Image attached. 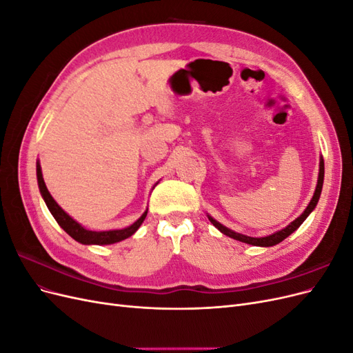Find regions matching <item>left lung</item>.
Here are the masks:
<instances>
[{"label":"left lung","mask_w":353,"mask_h":353,"mask_svg":"<svg viewBox=\"0 0 353 353\" xmlns=\"http://www.w3.org/2000/svg\"><path fill=\"white\" fill-rule=\"evenodd\" d=\"M323 183H324V160L321 159V160H319V175H318V184H316L315 193H314V197H312L311 203H309L307 208L305 209V212L302 213V215L299 216L297 219H294V221L290 223V225H287L284 230H281V231H279V232L271 234V236H268V237H261V239L248 237V236H243V234L234 232V231L228 230L227 227L221 225L219 222H216L215 219L210 218V216H209V221L213 223V225H215V228H218L222 234H225V236H228L230 239H234V240L241 241V243L253 244V245H263V248H270V245H275V244L281 243L284 239H287L288 236H290V234H292L293 231H296L299 227L302 225V222L307 218L309 213H311V212L315 209V206H316V203H318V200H319V196H321Z\"/></svg>","instance_id":"1"}]
</instances>
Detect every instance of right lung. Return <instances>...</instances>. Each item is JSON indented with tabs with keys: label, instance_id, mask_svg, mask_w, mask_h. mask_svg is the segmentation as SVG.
<instances>
[{
	"label": "right lung",
	"instance_id": "obj_1",
	"mask_svg": "<svg viewBox=\"0 0 353 353\" xmlns=\"http://www.w3.org/2000/svg\"><path fill=\"white\" fill-rule=\"evenodd\" d=\"M37 178H38L39 191H41L42 197H44V200L47 203V208L50 209L51 215L54 216V219L57 221L59 225L63 230H65L73 240H77V241H79L82 244H112V243L122 241V240H125L128 237H131L132 234L138 228H140L143 221L147 216V212H144V215L140 219H138L137 222H134L131 227L123 228V230H113V231H90V230H85L82 225H79L77 221H73L68 215V213L57 205V203L54 201V199L51 197V194L48 193V190L46 187L44 178H42L39 163L37 165Z\"/></svg>",
	"mask_w": 353,
	"mask_h": 353
}]
</instances>
